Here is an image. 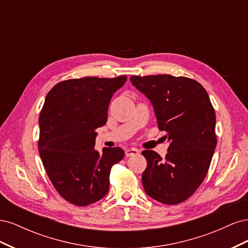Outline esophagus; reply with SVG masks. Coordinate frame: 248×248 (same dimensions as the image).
Masks as SVG:
<instances>
[{"mask_svg": "<svg viewBox=\"0 0 248 248\" xmlns=\"http://www.w3.org/2000/svg\"><path fill=\"white\" fill-rule=\"evenodd\" d=\"M139 152H140V150H138V149H136V148H129V149H127L126 151H125V155H126L127 157H129V156L138 154Z\"/></svg>", "mask_w": 248, "mask_h": 248, "instance_id": "obj_1", "label": "esophagus"}]
</instances>
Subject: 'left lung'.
I'll use <instances>...</instances> for the list:
<instances>
[{
    "instance_id": "8db88e82",
    "label": "left lung",
    "mask_w": 248,
    "mask_h": 248,
    "mask_svg": "<svg viewBox=\"0 0 248 248\" xmlns=\"http://www.w3.org/2000/svg\"><path fill=\"white\" fill-rule=\"evenodd\" d=\"M152 102L160 130L168 133L169 152L162 157L144 150L147 169L141 175L149 197L177 205L196 192L207 175L217 139L215 110L199 81L170 74L130 78Z\"/></svg>"
}]
</instances>
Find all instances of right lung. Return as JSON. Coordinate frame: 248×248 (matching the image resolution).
Listing matches in <instances>:
<instances>
[{"mask_svg":"<svg viewBox=\"0 0 248 248\" xmlns=\"http://www.w3.org/2000/svg\"><path fill=\"white\" fill-rule=\"evenodd\" d=\"M126 79H67L46 95L39 116V154L56 190L73 205L86 207L106 196L110 170L123 159L121 148L99 153L94 146L95 129L107 123L112 94Z\"/></svg>","mask_w":248,"mask_h":248,"instance_id":"right-lung-1","label":"right lung"}]
</instances>
